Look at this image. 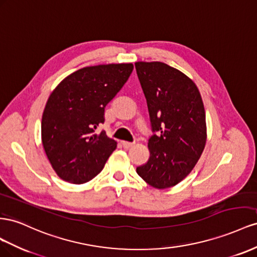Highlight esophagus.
Wrapping results in <instances>:
<instances>
[{"label": "esophagus", "instance_id": "1", "mask_svg": "<svg viewBox=\"0 0 257 257\" xmlns=\"http://www.w3.org/2000/svg\"><path fill=\"white\" fill-rule=\"evenodd\" d=\"M120 144H121V146H122V148H123L124 150H128V149L133 148V146H134V143L126 142V141H121V142H120Z\"/></svg>", "mask_w": 257, "mask_h": 257}]
</instances>
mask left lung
I'll return each instance as SVG.
<instances>
[{
    "label": "left lung",
    "mask_w": 257,
    "mask_h": 257,
    "mask_svg": "<svg viewBox=\"0 0 257 257\" xmlns=\"http://www.w3.org/2000/svg\"><path fill=\"white\" fill-rule=\"evenodd\" d=\"M154 135L150 158L137 173L157 189L175 186L192 172L207 142L201 94L184 73L164 62L135 63Z\"/></svg>",
    "instance_id": "obj_1"
}]
</instances>
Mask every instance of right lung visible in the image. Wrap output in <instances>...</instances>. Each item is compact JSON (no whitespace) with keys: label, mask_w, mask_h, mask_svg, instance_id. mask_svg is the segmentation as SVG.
<instances>
[{"label":"right lung","mask_w":257,"mask_h":257,"mask_svg":"<svg viewBox=\"0 0 257 257\" xmlns=\"http://www.w3.org/2000/svg\"><path fill=\"white\" fill-rule=\"evenodd\" d=\"M133 63L99 64L79 69L59 83L42 116V143L58 177L84 184L98 175L116 149L105 131L104 107L127 82Z\"/></svg>","instance_id":"1"}]
</instances>
